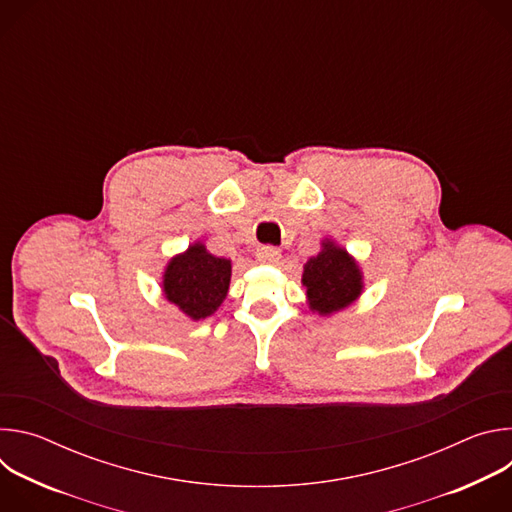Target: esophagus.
Returning a JSON list of instances; mask_svg holds the SVG:
<instances>
[{
	"instance_id": "1",
	"label": "esophagus",
	"mask_w": 512,
	"mask_h": 512,
	"mask_svg": "<svg viewBox=\"0 0 512 512\" xmlns=\"http://www.w3.org/2000/svg\"><path fill=\"white\" fill-rule=\"evenodd\" d=\"M255 257H257V261H261V263H277V261H279V257H281V251H279L277 247L263 245V247H259V249H257Z\"/></svg>"
}]
</instances>
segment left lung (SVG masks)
Returning <instances> with one entry per match:
<instances>
[{
	"label": "left lung",
	"mask_w": 512,
	"mask_h": 512,
	"mask_svg": "<svg viewBox=\"0 0 512 512\" xmlns=\"http://www.w3.org/2000/svg\"><path fill=\"white\" fill-rule=\"evenodd\" d=\"M302 283L308 291L310 310L328 316L350 306L362 291V275L356 261L332 241L304 265Z\"/></svg>",
	"instance_id": "obj_1"
}]
</instances>
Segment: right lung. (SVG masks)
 <instances>
[{
  "label": "right lung",
  "instance_id": "right-lung-1",
  "mask_svg": "<svg viewBox=\"0 0 512 512\" xmlns=\"http://www.w3.org/2000/svg\"><path fill=\"white\" fill-rule=\"evenodd\" d=\"M231 283V261L214 257L202 243L176 255L164 273V294L188 318L202 320L218 310Z\"/></svg>",
  "mask_w": 512,
  "mask_h": 512
}]
</instances>
